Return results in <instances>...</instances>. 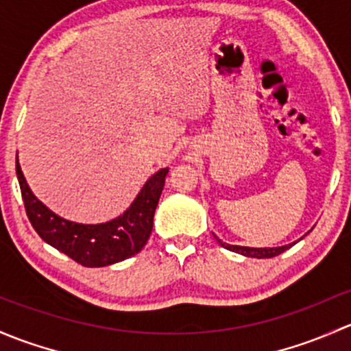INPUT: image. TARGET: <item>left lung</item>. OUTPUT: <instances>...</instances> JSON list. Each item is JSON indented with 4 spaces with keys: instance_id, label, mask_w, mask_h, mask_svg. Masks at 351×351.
Wrapping results in <instances>:
<instances>
[{
    "instance_id": "obj_1",
    "label": "left lung",
    "mask_w": 351,
    "mask_h": 351,
    "mask_svg": "<svg viewBox=\"0 0 351 351\" xmlns=\"http://www.w3.org/2000/svg\"><path fill=\"white\" fill-rule=\"evenodd\" d=\"M309 233V231H308ZM306 233V234H308ZM215 238L218 240V243L221 245L223 248H226V250L230 252H234V254H240L243 256H252V258H272V256H277L280 255L282 252L289 250V248L292 247L294 243H289V245H282V247H265V248H254V247H241V245H230V243H225L223 240H219L218 237L215 234Z\"/></svg>"
}]
</instances>
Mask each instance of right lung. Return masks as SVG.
Wrapping results in <instances>:
<instances>
[{"instance_id":"obj_1","label":"right lung","mask_w":351,"mask_h":351,"mask_svg":"<svg viewBox=\"0 0 351 351\" xmlns=\"http://www.w3.org/2000/svg\"><path fill=\"white\" fill-rule=\"evenodd\" d=\"M167 172V167L155 172L143 184L130 208L118 218L97 225H84L56 215L37 199L21 172L16 155V177L32 226L45 243L84 267L111 265L138 254L145 247L154 228L155 208Z\"/></svg>"}]
</instances>
